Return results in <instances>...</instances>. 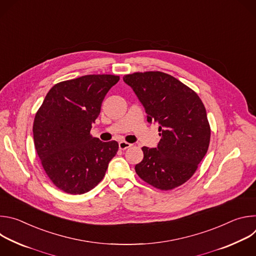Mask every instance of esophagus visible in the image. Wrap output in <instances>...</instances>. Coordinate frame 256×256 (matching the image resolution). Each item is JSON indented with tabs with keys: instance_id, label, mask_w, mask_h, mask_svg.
Here are the masks:
<instances>
[{
	"instance_id": "obj_1",
	"label": "esophagus",
	"mask_w": 256,
	"mask_h": 256,
	"mask_svg": "<svg viewBox=\"0 0 256 256\" xmlns=\"http://www.w3.org/2000/svg\"><path fill=\"white\" fill-rule=\"evenodd\" d=\"M130 147H132V144H130V142H126L124 140H122V142H118V148L120 150H126Z\"/></svg>"
}]
</instances>
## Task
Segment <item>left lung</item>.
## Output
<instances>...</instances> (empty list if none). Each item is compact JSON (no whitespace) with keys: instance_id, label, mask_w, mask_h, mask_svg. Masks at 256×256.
<instances>
[{"instance_id":"8db88e82","label":"left lung","mask_w":256,"mask_h":256,"mask_svg":"<svg viewBox=\"0 0 256 256\" xmlns=\"http://www.w3.org/2000/svg\"><path fill=\"white\" fill-rule=\"evenodd\" d=\"M147 114L159 124L157 148L142 147L144 159L136 174L162 190L186 182L206 154L210 128L198 94L176 78L161 72H134L124 77Z\"/></svg>"}]
</instances>
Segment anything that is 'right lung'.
<instances>
[{
	"mask_svg": "<svg viewBox=\"0 0 256 256\" xmlns=\"http://www.w3.org/2000/svg\"><path fill=\"white\" fill-rule=\"evenodd\" d=\"M120 80L114 75H87L56 84L33 124V140L42 167L54 184L70 194L94 188L116 156V140L90 134L101 103Z\"/></svg>",
	"mask_w": 256,
	"mask_h": 256,
	"instance_id": "1",
	"label": "right lung"
}]
</instances>
